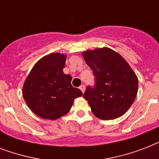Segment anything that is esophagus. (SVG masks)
<instances>
[{"label":"esophagus","instance_id":"esophagus-1","mask_svg":"<svg viewBox=\"0 0 159 159\" xmlns=\"http://www.w3.org/2000/svg\"><path fill=\"white\" fill-rule=\"evenodd\" d=\"M79 88H80V90L82 91V93H84L85 89H86V87H85V85H81V86L79 87Z\"/></svg>","mask_w":159,"mask_h":159}]
</instances>
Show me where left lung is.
I'll list each match as a JSON object with an SVG mask.
<instances>
[{
	"instance_id": "1",
	"label": "left lung",
	"mask_w": 159,
	"mask_h": 159,
	"mask_svg": "<svg viewBox=\"0 0 159 159\" xmlns=\"http://www.w3.org/2000/svg\"><path fill=\"white\" fill-rule=\"evenodd\" d=\"M83 57L92 70L94 86H87L83 97L92 113L102 120L123 116L138 92V78L120 55L108 48L86 51Z\"/></svg>"
}]
</instances>
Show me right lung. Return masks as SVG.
I'll list each match as a JSON object with an SVG mask.
<instances>
[{
	"label": "right lung",
	"instance_id": "obj_1",
	"mask_svg": "<svg viewBox=\"0 0 159 159\" xmlns=\"http://www.w3.org/2000/svg\"><path fill=\"white\" fill-rule=\"evenodd\" d=\"M66 56L51 53L31 70L23 87V97L31 111L43 119L56 120L70 111L82 92L71 84L72 77L63 73Z\"/></svg>",
	"mask_w": 159,
	"mask_h": 159
}]
</instances>
